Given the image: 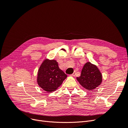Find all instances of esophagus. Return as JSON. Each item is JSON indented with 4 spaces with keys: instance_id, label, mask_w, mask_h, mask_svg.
Wrapping results in <instances>:
<instances>
[{
    "instance_id": "esophagus-1",
    "label": "esophagus",
    "mask_w": 128,
    "mask_h": 128,
    "mask_svg": "<svg viewBox=\"0 0 128 128\" xmlns=\"http://www.w3.org/2000/svg\"><path fill=\"white\" fill-rule=\"evenodd\" d=\"M76 74V71H74V72L73 74H72L71 75L72 76H75Z\"/></svg>"
}]
</instances>
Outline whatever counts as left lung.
Wrapping results in <instances>:
<instances>
[{
  "label": "left lung",
  "mask_w": 128,
  "mask_h": 128,
  "mask_svg": "<svg viewBox=\"0 0 128 128\" xmlns=\"http://www.w3.org/2000/svg\"><path fill=\"white\" fill-rule=\"evenodd\" d=\"M80 84L87 90H94L102 82V75L96 66L90 62L84 64L80 77H77Z\"/></svg>",
  "instance_id": "8db88e82"
}]
</instances>
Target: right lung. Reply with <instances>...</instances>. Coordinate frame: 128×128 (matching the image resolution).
<instances>
[{"label": "right lung", "mask_w": 128, "mask_h": 128, "mask_svg": "<svg viewBox=\"0 0 128 128\" xmlns=\"http://www.w3.org/2000/svg\"><path fill=\"white\" fill-rule=\"evenodd\" d=\"M67 75L58 66L56 60H45L38 70L37 83L48 92L55 91L66 78Z\"/></svg>", "instance_id": "obj_1"}]
</instances>
